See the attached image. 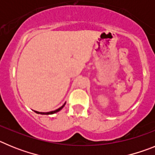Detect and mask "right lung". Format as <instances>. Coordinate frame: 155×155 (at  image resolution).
<instances>
[{
  "label": "right lung",
  "mask_w": 155,
  "mask_h": 155,
  "mask_svg": "<svg viewBox=\"0 0 155 155\" xmlns=\"http://www.w3.org/2000/svg\"><path fill=\"white\" fill-rule=\"evenodd\" d=\"M65 104H66V102L64 104V105H62V106H61V107L59 108V109H56V110H54V111H51V112H48V113H40V112H37V111H35V113H38V114H42V115H50V114H53V113H57V112H59V111H60V110H61V109H62L63 108H64V105H65Z\"/></svg>",
  "instance_id": "obj_1"
}]
</instances>
